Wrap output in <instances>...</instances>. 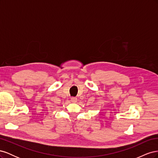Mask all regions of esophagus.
I'll return each mask as SVG.
<instances>
[{
	"label": "esophagus",
	"mask_w": 158,
	"mask_h": 158,
	"mask_svg": "<svg viewBox=\"0 0 158 158\" xmlns=\"http://www.w3.org/2000/svg\"><path fill=\"white\" fill-rule=\"evenodd\" d=\"M71 102H73V103H76V102H77V98H75V97H73L71 98Z\"/></svg>",
	"instance_id": "obj_1"
}]
</instances>
